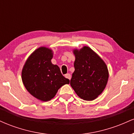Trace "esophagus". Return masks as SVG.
Here are the masks:
<instances>
[{"mask_svg":"<svg viewBox=\"0 0 134 134\" xmlns=\"http://www.w3.org/2000/svg\"><path fill=\"white\" fill-rule=\"evenodd\" d=\"M65 77L66 78H67V79H68L69 80H70V78H71V76H70V74H65Z\"/></svg>","mask_w":134,"mask_h":134,"instance_id":"esophagus-1","label":"esophagus"}]
</instances>
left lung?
I'll use <instances>...</instances> for the list:
<instances>
[{
    "label": "left lung",
    "mask_w": 134,
    "mask_h": 134,
    "mask_svg": "<svg viewBox=\"0 0 134 134\" xmlns=\"http://www.w3.org/2000/svg\"><path fill=\"white\" fill-rule=\"evenodd\" d=\"M75 70L70 86L81 99L91 101L102 93L107 86L109 74L106 64L97 53L84 46L73 50Z\"/></svg>",
    "instance_id": "1"
}]
</instances>
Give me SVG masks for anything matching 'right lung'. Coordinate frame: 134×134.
I'll return each instance as SVG.
<instances>
[{"instance_id": "add662e5", "label": "right lung", "mask_w": 134, "mask_h": 134, "mask_svg": "<svg viewBox=\"0 0 134 134\" xmlns=\"http://www.w3.org/2000/svg\"><path fill=\"white\" fill-rule=\"evenodd\" d=\"M53 52L41 47L29 57L22 70V81L27 91L42 101L51 100L69 79L64 77L58 65L51 62Z\"/></svg>"}]
</instances>
